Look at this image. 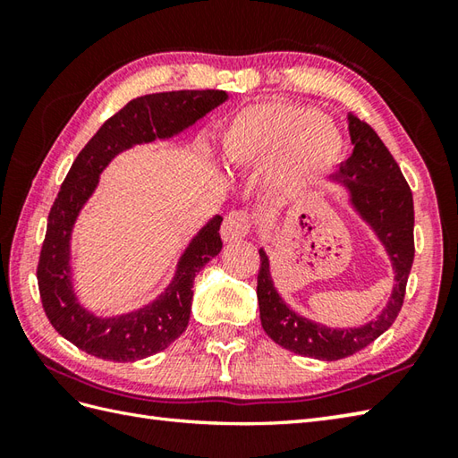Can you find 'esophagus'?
Here are the masks:
<instances>
[{"label": "esophagus", "instance_id": "1", "mask_svg": "<svg viewBox=\"0 0 458 458\" xmlns=\"http://www.w3.org/2000/svg\"><path fill=\"white\" fill-rule=\"evenodd\" d=\"M251 228V222L248 212L244 210H232L222 222V238L224 242H236L244 238Z\"/></svg>", "mask_w": 458, "mask_h": 458}]
</instances>
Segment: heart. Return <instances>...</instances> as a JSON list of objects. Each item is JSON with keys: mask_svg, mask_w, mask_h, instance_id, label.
<instances>
[{"mask_svg": "<svg viewBox=\"0 0 458 458\" xmlns=\"http://www.w3.org/2000/svg\"><path fill=\"white\" fill-rule=\"evenodd\" d=\"M222 151L236 167L279 161L281 181L293 182L333 167L343 153V138L317 110L274 100L240 110L224 131Z\"/></svg>", "mask_w": 458, "mask_h": 458, "instance_id": "obj_1", "label": "heart"}]
</instances>
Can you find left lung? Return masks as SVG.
I'll return each mask as SVG.
<instances>
[{
	"instance_id": "1",
	"label": "left lung",
	"mask_w": 458,
	"mask_h": 458,
	"mask_svg": "<svg viewBox=\"0 0 458 458\" xmlns=\"http://www.w3.org/2000/svg\"><path fill=\"white\" fill-rule=\"evenodd\" d=\"M348 130L354 149L344 163H340L335 179L348 189L354 208L376 230L394 264L395 287L382 315L358 328H328L297 315L279 297L269 276L266 251L259 250L258 303L261 327L279 346L317 360L352 356L394 325L403 305L415 256L413 197L400 165L366 122L348 115Z\"/></svg>"
}]
</instances>
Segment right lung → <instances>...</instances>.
Wrapping results in <instances>:
<instances>
[{"label": "right lung", "instance_id": "right-lung-1", "mask_svg": "<svg viewBox=\"0 0 458 458\" xmlns=\"http://www.w3.org/2000/svg\"><path fill=\"white\" fill-rule=\"evenodd\" d=\"M226 100L222 90H177L133 98L102 123L74 159L48 212L37 266L47 318L68 343L114 362H133L167 348L189 325L194 276L220 254L222 216H214L184 251L167 291L135 313L98 318L84 310L71 285V232L98 174L120 151L135 143L171 138Z\"/></svg>", "mask_w": 458, "mask_h": 458}]
</instances>
